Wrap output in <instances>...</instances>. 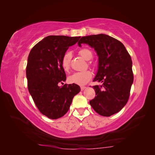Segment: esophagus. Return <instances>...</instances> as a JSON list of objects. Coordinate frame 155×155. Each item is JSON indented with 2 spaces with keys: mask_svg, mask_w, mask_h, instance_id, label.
Instances as JSON below:
<instances>
[{
  "mask_svg": "<svg viewBox=\"0 0 155 155\" xmlns=\"http://www.w3.org/2000/svg\"><path fill=\"white\" fill-rule=\"evenodd\" d=\"M86 88H87V87H85V86H82V87H81V91H83Z\"/></svg>",
  "mask_w": 155,
  "mask_h": 155,
  "instance_id": "obj_1",
  "label": "esophagus"
}]
</instances>
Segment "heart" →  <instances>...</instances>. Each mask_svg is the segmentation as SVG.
Returning <instances> with one entry per match:
<instances>
[{"label":"heart","instance_id":"b5f03b06","mask_svg":"<svg viewBox=\"0 0 155 155\" xmlns=\"http://www.w3.org/2000/svg\"><path fill=\"white\" fill-rule=\"evenodd\" d=\"M79 55L86 61H90L93 58V53L90 50L87 48H83L78 52ZM72 54L71 52H68L65 53L62 58L61 65L65 71H68L70 67V61H71ZM92 77V73L89 70L84 72H75L68 77V81L70 83L77 84L78 85H84L87 84Z\"/></svg>","mask_w":155,"mask_h":155}]
</instances>
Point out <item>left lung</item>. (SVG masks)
I'll list each match as a JSON object with an SVG mask.
<instances>
[{"label":"left lung","mask_w":155,"mask_h":155,"mask_svg":"<svg viewBox=\"0 0 155 155\" xmlns=\"http://www.w3.org/2000/svg\"><path fill=\"white\" fill-rule=\"evenodd\" d=\"M93 48L98 57V70L94 81L96 96L90 101L94 111L109 117L119 112L126 104L133 83L132 60L122 42L105 34L82 37L78 41Z\"/></svg>","instance_id":"8db88e82"}]
</instances>
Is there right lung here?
<instances>
[{
    "label": "right lung",
    "instance_id": "1",
    "mask_svg": "<svg viewBox=\"0 0 155 155\" xmlns=\"http://www.w3.org/2000/svg\"><path fill=\"white\" fill-rule=\"evenodd\" d=\"M81 37L50 35L31 49L26 68L28 90L35 105L50 119H58L66 114L72 99L80 92L77 84H59L66 80L61 61L69 46Z\"/></svg>",
    "mask_w": 155,
    "mask_h": 155
}]
</instances>
